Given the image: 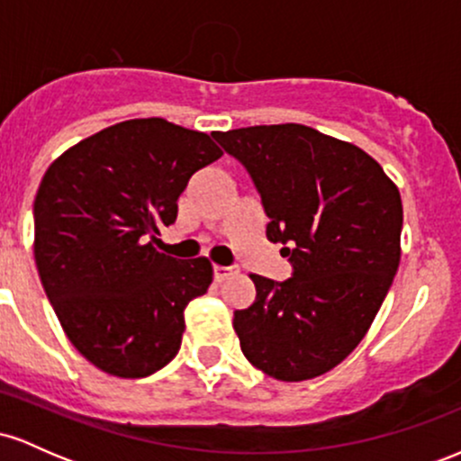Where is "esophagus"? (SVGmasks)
I'll list each match as a JSON object with an SVG mask.
<instances>
[{"label": "esophagus", "mask_w": 461, "mask_h": 461, "mask_svg": "<svg viewBox=\"0 0 461 461\" xmlns=\"http://www.w3.org/2000/svg\"><path fill=\"white\" fill-rule=\"evenodd\" d=\"M236 271L231 267H219V264H216V267L212 268V275H214V282L216 284H221V282H225L227 277H230V275H234Z\"/></svg>", "instance_id": "obj_1"}]
</instances>
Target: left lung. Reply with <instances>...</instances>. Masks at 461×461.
Wrapping results in <instances>:
<instances>
[{
  "mask_svg": "<svg viewBox=\"0 0 461 461\" xmlns=\"http://www.w3.org/2000/svg\"><path fill=\"white\" fill-rule=\"evenodd\" d=\"M247 168L293 275H251L234 312L245 357L279 382L319 377L366 336L399 268V188L366 151L299 123L214 131Z\"/></svg>",
  "mask_w": 461,
  "mask_h": 461,
  "instance_id": "1",
  "label": "left lung"
}]
</instances>
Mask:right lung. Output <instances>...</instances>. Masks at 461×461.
<instances>
[{"label": "right lung", "mask_w": 461, "mask_h": 461, "mask_svg": "<svg viewBox=\"0 0 461 461\" xmlns=\"http://www.w3.org/2000/svg\"><path fill=\"white\" fill-rule=\"evenodd\" d=\"M223 156L203 131L131 119L77 142L34 199V260L71 345L114 377L139 379L177 356L184 310L212 264L153 247L177 219L188 179Z\"/></svg>", "instance_id": "add662e5"}]
</instances>
